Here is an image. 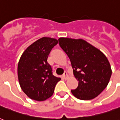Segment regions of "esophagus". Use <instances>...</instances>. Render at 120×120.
Listing matches in <instances>:
<instances>
[{
  "label": "esophagus",
  "instance_id": "1",
  "mask_svg": "<svg viewBox=\"0 0 120 120\" xmlns=\"http://www.w3.org/2000/svg\"><path fill=\"white\" fill-rule=\"evenodd\" d=\"M63 77H64L65 79H67L68 78V75L67 74V71H65V72L64 73V74L63 75Z\"/></svg>",
  "mask_w": 120,
  "mask_h": 120
}]
</instances>
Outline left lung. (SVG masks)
Returning a JSON list of instances; mask_svg holds the SVG:
<instances>
[{
  "mask_svg": "<svg viewBox=\"0 0 120 120\" xmlns=\"http://www.w3.org/2000/svg\"><path fill=\"white\" fill-rule=\"evenodd\" d=\"M58 43L69 57L79 86L71 90L82 100L95 98L107 86L112 69L106 56L83 39L61 37Z\"/></svg>",
  "mask_w": 120,
  "mask_h": 120,
  "instance_id": "8db88e82",
  "label": "left lung"
}]
</instances>
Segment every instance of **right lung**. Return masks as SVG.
I'll return each mask as SVG.
<instances>
[{"label":"right lung","mask_w":120,"mask_h":120,"mask_svg":"<svg viewBox=\"0 0 120 120\" xmlns=\"http://www.w3.org/2000/svg\"><path fill=\"white\" fill-rule=\"evenodd\" d=\"M58 40L42 37L31 44L22 55L18 64L19 82L22 90L30 98L44 101L52 96L61 79L55 77L47 62L49 55Z\"/></svg>","instance_id":"add662e5"}]
</instances>
